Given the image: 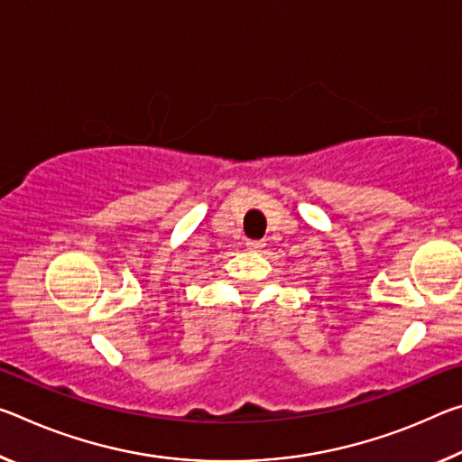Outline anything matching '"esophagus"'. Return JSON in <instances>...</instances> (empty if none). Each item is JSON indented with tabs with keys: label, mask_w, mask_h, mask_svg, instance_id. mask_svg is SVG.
<instances>
[{
	"label": "esophagus",
	"mask_w": 462,
	"mask_h": 462,
	"mask_svg": "<svg viewBox=\"0 0 462 462\" xmlns=\"http://www.w3.org/2000/svg\"><path fill=\"white\" fill-rule=\"evenodd\" d=\"M263 246H265V243H263V240H246L248 251H261Z\"/></svg>",
	"instance_id": "1"
}]
</instances>
